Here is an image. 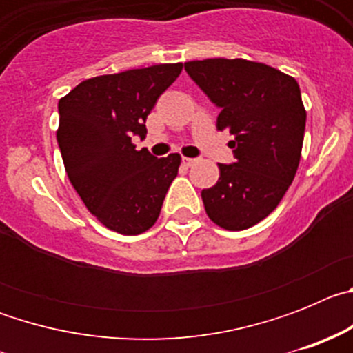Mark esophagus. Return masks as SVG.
Masks as SVG:
<instances>
[{
  "mask_svg": "<svg viewBox=\"0 0 353 353\" xmlns=\"http://www.w3.org/2000/svg\"><path fill=\"white\" fill-rule=\"evenodd\" d=\"M183 161V164H185L187 168H191V166H194L196 162H198V159H191V157H183L182 159Z\"/></svg>",
  "mask_w": 353,
  "mask_h": 353,
  "instance_id": "1",
  "label": "esophagus"
}]
</instances>
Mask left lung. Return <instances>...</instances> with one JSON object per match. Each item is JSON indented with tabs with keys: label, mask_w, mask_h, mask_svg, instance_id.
I'll return each mask as SVG.
<instances>
[{
	"label": "left lung",
	"mask_w": 353,
	"mask_h": 353,
	"mask_svg": "<svg viewBox=\"0 0 353 353\" xmlns=\"http://www.w3.org/2000/svg\"><path fill=\"white\" fill-rule=\"evenodd\" d=\"M187 74L221 109L235 162L219 164V180L201 191L217 226L240 232L265 219L288 191L301 161L305 109L292 76L265 63L210 58L185 63Z\"/></svg>",
	"instance_id": "left-lung-1"
}]
</instances>
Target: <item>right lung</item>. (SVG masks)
Returning a JSON list of instances; mask_svg holds the SVG:
<instances>
[{"instance_id":"right-lung-1","label":"right lung","mask_w":353,"mask_h":353,"mask_svg":"<svg viewBox=\"0 0 353 353\" xmlns=\"http://www.w3.org/2000/svg\"><path fill=\"white\" fill-rule=\"evenodd\" d=\"M182 63L152 65L79 83L60 99L56 132L68 180L105 228L139 235L154 226L180 155L157 159L145 139L146 117L182 72Z\"/></svg>"}]
</instances>
